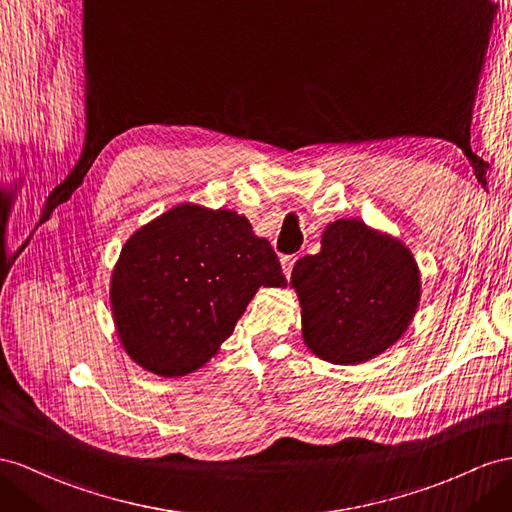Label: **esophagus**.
Wrapping results in <instances>:
<instances>
[{"instance_id": "esophagus-1", "label": "esophagus", "mask_w": 512, "mask_h": 512, "mask_svg": "<svg viewBox=\"0 0 512 512\" xmlns=\"http://www.w3.org/2000/svg\"><path fill=\"white\" fill-rule=\"evenodd\" d=\"M294 264H296V257H294V255H285V257L281 259V268H283V274H285V277H290Z\"/></svg>"}]
</instances>
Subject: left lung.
Here are the masks:
<instances>
[{"label":"left lung","mask_w":512,"mask_h":512,"mask_svg":"<svg viewBox=\"0 0 512 512\" xmlns=\"http://www.w3.org/2000/svg\"><path fill=\"white\" fill-rule=\"evenodd\" d=\"M320 244L290 277L305 346L335 365L383 355L409 329L422 298L411 248L359 218L329 222Z\"/></svg>","instance_id":"8db88e82"}]
</instances>
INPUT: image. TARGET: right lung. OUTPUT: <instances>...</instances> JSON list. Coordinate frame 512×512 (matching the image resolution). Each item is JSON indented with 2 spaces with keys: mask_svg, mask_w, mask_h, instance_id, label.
Instances as JSON below:
<instances>
[{
  "mask_svg": "<svg viewBox=\"0 0 512 512\" xmlns=\"http://www.w3.org/2000/svg\"><path fill=\"white\" fill-rule=\"evenodd\" d=\"M259 287H285V277L248 218L179 203L121 248L110 279L116 335L142 370L186 376L216 355Z\"/></svg>",
  "mask_w": 512,
  "mask_h": 512,
  "instance_id": "right-lung-1",
  "label": "right lung"
}]
</instances>
